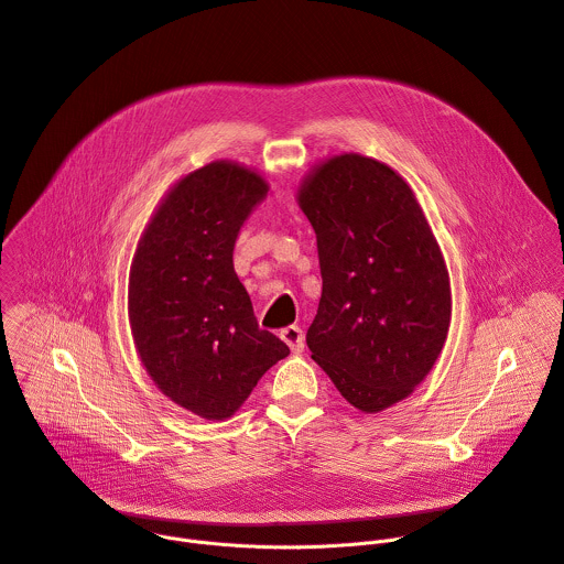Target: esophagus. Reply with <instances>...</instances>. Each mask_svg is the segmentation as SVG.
Wrapping results in <instances>:
<instances>
[{
  "mask_svg": "<svg viewBox=\"0 0 564 564\" xmlns=\"http://www.w3.org/2000/svg\"><path fill=\"white\" fill-rule=\"evenodd\" d=\"M281 339L290 346V350H292L294 355L303 352L305 339H303V330H301L299 326H288V328H283V330H281Z\"/></svg>",
  "mask_w": 564,
  "mask_h": 564,
  "instance_id": "34e87169",
  "label": "esophagus"
}]
</instances>
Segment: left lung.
Returning <instances> with one entry per match:
<instances>
[{"label": "left lung", "mask_w": 564, "mask_h": 564, "mask_svg": "<svg viewBox=\"0 0 564 564\" xmlns=\"http://www.w3.org/2000/svg\"><path fill=\"white\" fill-rule=\"evenodd\" d=\"M296 200L324 279L307 348L346 401L379 413L406 399L444 348L451 281L442 250L411 185L375 158H328Z\"/></svg>", "instance_id": "obj_1"}]
</instances>
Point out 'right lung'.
Wrapping results in <instances>:
<instances>
[{"label":"right lung","instance_id":"add662e5","mask_svg":"<svg viewBox=\"0 0 564 564\" xmlns=\"http://www.w3.org/2000/svg\"><path fill=\"white\" fill-rule=\"evenodd\" d=\"M261 174L214 163L181 178L144 227L129 272V324L153 383L185 411L227 420L290 348L261 330L234 243L265 198Z\"/></svg>","mask_w":564,"mask_h":564}]
</instances>
